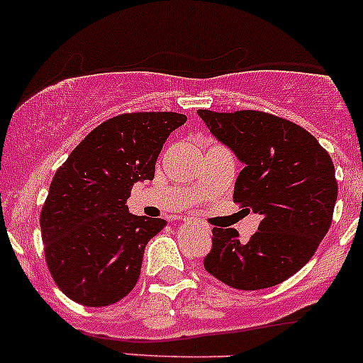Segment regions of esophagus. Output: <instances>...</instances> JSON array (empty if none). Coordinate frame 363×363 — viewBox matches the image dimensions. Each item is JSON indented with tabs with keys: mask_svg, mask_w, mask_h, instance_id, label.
<instances>
[{
	"mask_svg": "<svg viewBox=\"0 0 363 363\" xmlns=\"http://www.w3.org/2000/svg\"><path fill=\"white\" fill-rule=\"evenodd\" d=\"M184 221H186V223H195V219H184ZM200 228H202L205 233L211 232V230H208V226H207V225H200Z\"/></svg>",
	"mask_w": 363,
	"mask_h": 363,
	"instance_id": "1",
	"label": "esophagus"
}]
</instances>
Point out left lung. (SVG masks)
Segmentation results:
<instances>
[{
  "label": "left lung",
  "instance_id": "1",
  "mask_svg": "<svg viewBox=\"0 0 363 363\" xmlns=\"http://www.w3.org/2000/svg\"><path fill=\"white\" fill-rule=\"evenodd\" d=\"M199 116L244 163L233 202L262 216L258 232L240 242L233 228H212L208 274L237 290L276 286L298 272L332 225L337 181L330 156L298 124L259 111Z\"/></svg>",
  "mask_w": 363,
  "mask_h": 363
}]
</instances>
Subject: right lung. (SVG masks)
<instances>
[{
    "label": "right lung",
    "mask_w": 363,
    "mask_h": 363,
    "mask_svg": "<svg viewBox=\"0 0 363 363\" xmlns=\"http://www.w3.org/2000/svg\"><path fill=\"white\" fill-rule=\"evenodd\" d=\"M186 119L121 113L94 128L56 172L40 226L50 276L68 298L105 307L135 288L145 244L167 221L130 214L126 200L135 182L155 179L164 140Z\"/></svg>",
    "instance_id": "obj_1"
}]
</instances>
